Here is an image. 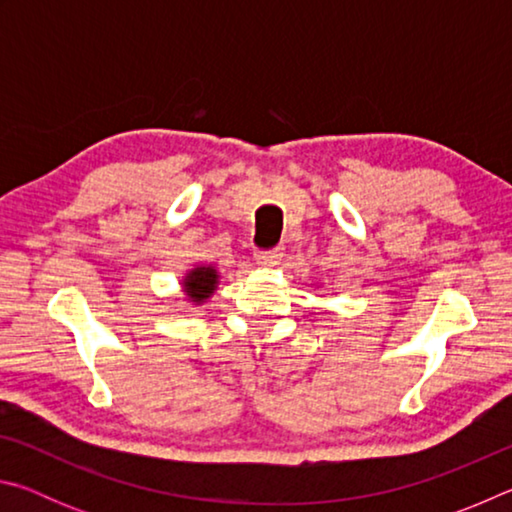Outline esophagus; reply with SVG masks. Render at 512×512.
I'll list each match as a JSON object with an SVG mask.
<instances>
[{"instance_id": "34e87169", "label": "esophagus", "mask_w": 512, "mask_h": 512, "mask_svg": "<svg viewBox=\"0 0 512 512\" xmlns=\"http://www.w3.org/2000/svg\"><path fill=\"white\" fill-rule=\"evenodd\" d=\"M280 257H282V246L271 248V250H264V253L257 255V259L262 264H277V259H280Z\"/></svg>"}]
</instances>
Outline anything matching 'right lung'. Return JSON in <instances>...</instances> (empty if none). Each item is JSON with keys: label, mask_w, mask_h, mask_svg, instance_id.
<instances>
[{"label": "right lung", "mask_w": 512, "mask_h": 512, "mask_svg": "<svg viewBox=\"0 0 512 512\" xmlns=\"http://www.w3.org/2000/svg\"><path fill=\"white\" fill-rule=\"evenodd\" d=\"M216 284H219V275L212 266H198L194 271H189L183 280L185 296L192 302H203L214 293Z\"/></svg>", "instance_id": "obj_1"}]
</instances>
